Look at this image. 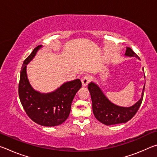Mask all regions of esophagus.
Returning <instances> with one entry per match:
<instances>
[{"instance_id": "1", "label": "esophagus", "mask_w": 157, "mask_h": 157, "mask_svg": "<svg viewBox=\"0 0 157 157\" xmlns=\"http://www.w3.org/2000/svg\"><path fill=\"white\" fill-rule=\"evenodd\" d=\"M90 80H91V78H90V76H89V75H84L82 77L81 79L82 85H83L84 86H86L87 85H88V84L89 83Z\"/></svg>"}]
</instances>
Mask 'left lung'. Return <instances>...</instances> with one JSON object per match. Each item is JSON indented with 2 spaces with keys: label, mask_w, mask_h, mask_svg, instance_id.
Returning a JSON list of instances; mask_svg holds the SVG:
<instances>
[{
  "label": "left lung",
  "mask_w": 157,
  "mask_h": 157,
  "mask_svg": "<svg viewBox=\"0 0 157 157\" xmlns=\"http://www.w3.org/2000/svg\"><path fill=\"white\" fill-rule=\"evenodd\" d=\"M124 55L127 57H134L139 59V56L130 48H127ZM144 78H145V75ZM88 89L91 94L93 112L95 118L102 124L106 125H112L127 123L134 116L141 105L144 94L145 85L143 86L140 99L134 105L129 107H120L111 102L103 94L100 87L94 82L89 84Z\"/></svg>",
  "instance_id": "left-lung-1"
}]
</instances>
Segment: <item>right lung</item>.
Here are the masks:
<instances>
[{
	"mask_svg": "<svg viewBox=\"0 0 157 157\" xmlns=\"http://www.w3.org/2000/svg\"><path fill=\"white\" fill-rule=\"evenodd\" d=\"M41 47V45L36 47L23 62L18 95L21 105L30 119L42 126L54 127L62 124L68 118L71 103L82 87V82L79 79L65 82L55 91L48 94L35 91L29 82L26 68Z\"/></svg>",
	"mask_w": 157,
	"mask_h": 157,
	"instance_id": "1",
	"label": "right lung"
}]
</instances>
